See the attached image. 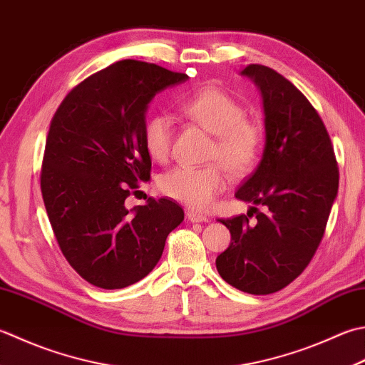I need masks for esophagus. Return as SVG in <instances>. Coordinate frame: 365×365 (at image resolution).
Wrapping results in <instances>:
<instances>
[{
    "mask_svg": "<svg viewBox=\"0 0 365 365\" xmlns=\"http://www.w3.org/2000/svg\"><path fill=\"white\" fill-rule=\"evenodd\" d=\"M187 218L191 221V223H205V221H209V217H205L202 213H197L195 210H188Z\"/></svg>",
    "mask_w": 365,
    "mask_h": 365,
    "instance_id": "esophagus-1",
    "label": "esophagus"
}]
</instances>
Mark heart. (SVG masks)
<instances>
[{
    "mask_svg": "<svg viewBox=\"0 0 365 365\" xmlns=\"http://www.w3.org/2000/svg\"><path fill=\"white\" fill-rule=\"evenodd\" d=\"M178 109L205 131L215 134L209 161L221 162L234 177H244L253 170L262 152L264 130L258 121L245 117L244 106L237 99L225 90L207 85L185 98ZM173 139V120L168 113H155L145 120L142 142L150 158L166 161ZM220 165L177 166L160 175L158 188L191 209L205 210L226 190V174Z\"/></svg>",
    "mask_w": 365,
    "mask_h": 365,
    "instance_id": "b5f03b06",
    "label": "heart"
}]
</instances>
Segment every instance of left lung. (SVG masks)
I'll return each mask as SVG.
<instances>
[{
    "label": "left lung",
    "instance_id": "1",
    "mask_svg": "<svg viewBox=\"0 0 365 365\" xmlns=\"http://www.w3.org/2000/svg\"><path fill=\"white\" fill-rule=\"evenodd\" d=\"M242 74L261 88L266 147L235 197L261 210L218 220L232 242L217 270L231 287L259 296L288 287L315 256L337 196L339 166L323 120L296 85L262 64H248Z\"/></svg>",
    "mask_w": 365,
    "mask_h": 365
}]
</instances>
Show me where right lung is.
Returning a JSON list of instances; mask_svg holds the SVG:
<instances>
[{
  "mask_svg": "<svg viewBox=\"0 0 365 365\" xmlns=\"http://www.w3.org/2000/svg\"><path fill=\"white\" fill-rule=\"evenodd\" d=\"M185 78L155 63L121 60L76 85L50 120L42 199L63 256L93 287L142 280L183 221L169 197H150L133 213L125 201L152 173L142 142L147 104Z\"/></svg>",
  "mask_w": 365,
  "mask_h": 365,
  "instance_id": "1",
  "label": "right lung"
}]
</instances>
